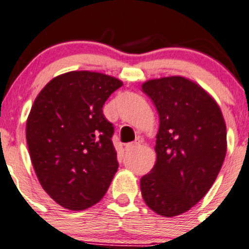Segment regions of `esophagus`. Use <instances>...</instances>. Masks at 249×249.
I'll use <instances>...</instances> for the list:
<instances>
[{
  "label": "esophagus",
  "instance_id": "obj_1",
  "mask_svg": "<svg viewBox=\"0 0 249 249\" xmlns=\"http://www.w3.org/2000/svg\"><path fill=\"white\" fill-rule=\"evenodd\" d=\"M138 145H139L138 141L132 142V143H129V144H126V145H125V150H126V151H131V150L136 149V147H137Z\"/></svg>",
  "mask_w": 249,
  "mask_h": 249
}]
</instances>
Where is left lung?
Listing matches in <instances>:
<instances>
[{"label":"left lung","instance_id":"1","mask_svg":"<svg viewBox=\"0 0 249 249\" xmlns=\"http://www.w3.org/2000/svg\"><path fill=\"white\" fill-rule=\"evenodd\" d=\"M142 89L160 116L157 160L141 178L150 209L165 217L185 213L208 193L226 157V124L202 87L182 76L155 79Z\"/></svg>","mask_w":249,"mask_h":249}]
</instances>
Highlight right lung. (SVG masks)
<instances>
[{"mask_svg":"<svg viewBox=\"0 0 249 249\" xmlns=\"http://www.w3.org/2000/svg\"><path fill=\"white\" fill-rule=\"evenodd\" d=\"M123 83L79 71L43 87L27 119L26 138L35 174L46 193L70 210L98 203L118 170L113 125L103 106Z\"/></svg>","mask_w":249,"mask_h":249,"instance_id":"right-lung-1","label":"right lung"}]
</instances>
